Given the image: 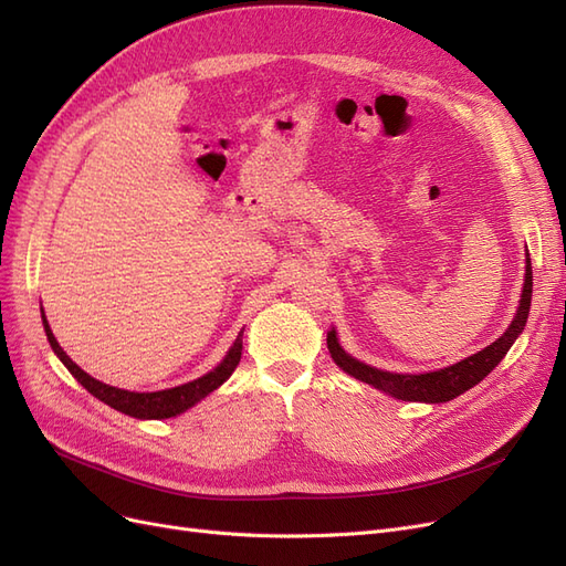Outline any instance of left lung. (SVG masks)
I'll return each mask as SVG.
<instances>
[{"instance_id":"8db88e82","label":"left lung","mask_w":566,"mask_h":566,"mask_svg":"<svg viewBox=\"0 0 566 566\" xmlns=\"http://www.w3.org/2000/svg\"><path fill=\"white\" fill-rule=\"evenodd\" d=\"M531 287H534V276H531V260H526V273H524V290H522V300H520V310L515 314V321L510 323V328L495 339L482 352H476L462 361L441 368L434 373H420V375H401V373H387L370 368L361 361H356L349 354H345L337 345V335L335 331L328 333V349L333 361L349 375H354L356 380H361L366 385L378 387L391 397H397L401 401H424V403H443L460 397L462 391H468L476 382H482L486 375L501 364V358L507 354L512 347V342L517 339V335L524 331L528 310H531Z\"/></svg>"}]
</instances>
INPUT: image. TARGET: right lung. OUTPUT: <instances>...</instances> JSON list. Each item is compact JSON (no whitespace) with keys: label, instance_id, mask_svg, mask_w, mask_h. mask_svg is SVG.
Instances as JSON below:
<instances>
[{"label":"right lung","instance_id":"right-lung-1","mask_svg":"<svg viewBox=\"0 0 566 566\" xmlns=\"http://www.w3.org/2000/svg\"><path fill=\"white\" fill-rule=\"evenodd\" d=\"M42 323H44V333H46L51 349L56 352V356L61 358L63 366L75 375V380L84 389L94 394L98 401H104L111 408L119 410V413L132 416V418H142V420L175 418V416L184 413V410L196 406L200 399L208 397L210 391H214L219 385H224L231 378V373L235 370L238 361H241V352H243V331H241V333H238L235 342H233V347L224 356V361H221L214 370H210L208 375H202V378H198L193 382H186L181 387L163 389V391H127V389H117V387H111V385L94 380L92 375H87L77 364H73L71 356H67L59 347V342H56L54 333H51L49 323L44 318V312H42Z\"/></svg>","mask_w":566,"mask_h":566}]
</instances>
